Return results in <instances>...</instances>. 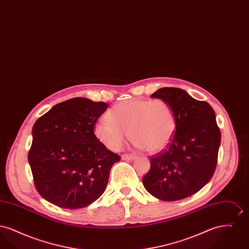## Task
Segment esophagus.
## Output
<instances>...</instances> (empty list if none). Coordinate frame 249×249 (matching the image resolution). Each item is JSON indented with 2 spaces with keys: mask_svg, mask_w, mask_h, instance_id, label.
Listing matches in <instances>:
<instances>
[{
  "mask_svg": "<svg viewBox=\"0 0 249 249\" xmlns=\"http://www.w3.org/2000/svg\"><path fill=\"white\" fill-rule=\"evenodd\" d=\"M135 155L134 154H123L121 156L122 160H134L135 159Z\"/></svg>",
  "mask_w": 249,
  "mask_h": 249,
  "instance_id": "obj_1",
  "label": "esophagus"
}]
</instances>
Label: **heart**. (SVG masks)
<instances>
[{
  "label": "heart",
  "instance_id": "1",
  "mask_svg": "<svg viewBox=\"0 0 249 249\" xmlns=\"http://www.w3.org/2000/svg\"><path fill=\"white\" fill-rule=\"evenodd\" d=\"M107 119L96 122L94 133L109 149L119 150L128 138L149 153L166 148L177 130L172 107L161 99L133 98L112 107Z\"/></svg>",
  "mask_w": 249,
  "mask_h": 249
}]
</instances>
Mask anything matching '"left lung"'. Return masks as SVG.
<instances>
[{
  "instance_id": "1",
  "label": "left lung",
  "mask_w": 249,
  "mask_h": 249,
  "mask_svg": "<svg viewBox=\"0 0 249 249\" xmlns=\"http://www.w3.org/2000/svg\"><path fill=\"white\" fill-rule=\"evenodd\" d=\"M172 107L177 130L169 145L150 157V170L142 184L161 201L188 198L213 177L221 140L211 106L178 88H161L151 95Z\"/></svg>"
}]
</instances>
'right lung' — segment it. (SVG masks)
Instances as JSON below:
<instances>
[{
    "mask_svg": "<svg viewBox=\"0 0 249 249\" xmlns=\"http://www.w3.org/2000/svg\"><path fill=\"white\" fill-rule=\"evenodd\" d=\"M109 105L77 97L59 103L36 120L28 154L38 193L66 209L83 208L105 192L120 156L95 135Z\"/></svg>",
    "mask_w": 249,
    "mask_h": 249,
    "instance_id": "add662e5",
    "label": "right lung"
}]
</instances>
